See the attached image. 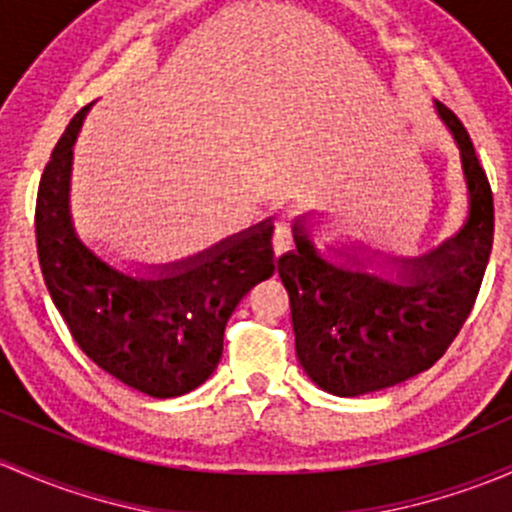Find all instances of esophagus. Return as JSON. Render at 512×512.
<instances>
[{
    "mask_svg": "<svg viewBox=\"0 0 512 512\" xmlns=\"http://www.w3.org/2000/svg\"><path fill=\"white\" fill-rule=\"evenodd\" d=\"M272 247H274V255L277 257L292 250L294 247L292 228H287V225H277V230H274V238H272Z\"/></svg>",
    "mask_w": 512,
    "mask_h": 512,
    "instance_id": "1",
    "label": "esophagus"
}]
</instances>
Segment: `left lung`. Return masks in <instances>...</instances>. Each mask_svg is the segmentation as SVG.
<instances>
[{
  "label": "left lung",
  "instance_id": "left-lung-1",
  "mask_svg": "<svg viewBox=\"0 0 512 512\" xmlns=\"http://www.w3.org/2000/svg\"><path fill=\"white\" fill-rule=\"evenodd\" d=\"M434 105L454 134L469 188V218L454 238L375 274L353 252L336 250V260L321 255L301 215L292 225L297 250L277 260L297 358L331 395L358 397L432 368L469 319L481 289L493 247L491 184L459 117L441 102ZM338 256L347 262L338 263Z\"/></svg>",
  "mask_w": 512,
  "mask_h": 512
}]
</instances>
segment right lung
Segmentation results:
<instances>
[{
	"label": "right lung",
	"instance_id": "add662e5",
	"mask_svg": "<svg viewBox=\"0 0 512 512\" xmlns=\"http://www.w3.org/2000/svg\"><path fill=\"white\" fill-rule=\"evenodd\" d=\"M93 105V102H90ZM88 107L73 117L46 164L36 198V250L48 294L100 370L149 397H179L206 383L240 299L272 277V220L188 260L129 274L95 255L71 218L73 144Z\"/></svg>",
	"mask_w": 512,
	"mask_h": 512
}]
</instances>
